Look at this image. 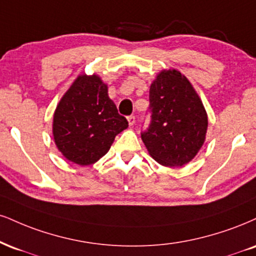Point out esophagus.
<instances>
[{"label":"esophagus","instance_id":"34e87169","mask_svg":"<svg viewBox=\"0 0 256 256\" xmlns=\"http://www.w3.org/2000/svg\"><path fill=\"white\" fill-rule=\"evenodd\" d=\"M128 125L132 126L134 124V122H136V118H134V116H128Z\"/></svg>","mask_w":256,"mask_h":256}]
</instances>
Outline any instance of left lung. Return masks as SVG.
Segmentation results:
<instances>
[{"label": "left lung", "instance_id": "8db88e82", "mask_svg": "<svg viewBox=\"0 0 256 256\" xmlns=\"http://www.w3.org/2000/svg\"><path fill=\"white\" fill-rule=\"evenodd\" d=\"M149 128L142 140L166 167H182L205 142L208 114L190 82L175 69L162 70L150 86Z\"/></svg>", "mask_w": 256, "mask_h": 256}]
</instances>
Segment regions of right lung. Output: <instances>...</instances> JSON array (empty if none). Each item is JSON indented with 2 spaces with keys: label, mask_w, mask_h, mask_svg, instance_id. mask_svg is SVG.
Segmentation results:
<instances>
[{
  "label": "right lung",
  "mask_w": 256,
  "mask_h": 256,
  "mask_svg": "<svg viewBox=\"0 0 256 256\" xmlns=\"http://www.w3.org/2000/svg\"><path fill=\"white\" fill-rule=\"evenodd\" d=\"M98 75H81L60 98L54 114V143L69 161L93 164L106 155L114 138L128 128Z\"/></svg>",
  "instance_id": "add662e5"
}]
</instances>
